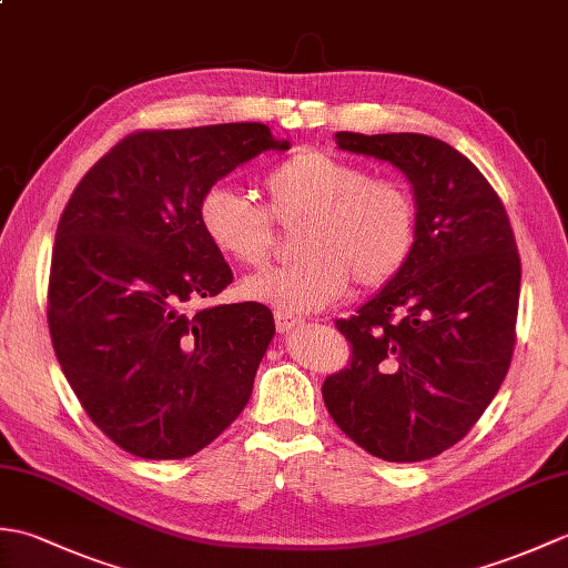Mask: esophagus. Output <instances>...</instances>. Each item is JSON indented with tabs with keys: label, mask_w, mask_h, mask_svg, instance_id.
<instances>
[{
	"label": "esophagus",
	"mask_w": 568,
	"mask_h": 568,
	"mask_svg": "<svg viewBox=\"0 0 568 568\" xmlns=\"http://www.w3.org/2000/svg\"><path fill=\"white\" fill-rule=\"evenodd\" d=\"M295 327H300V320H297V317L281 315V312H277V315H275V329H277V332L287 334V332H293Z\"/></svg>",
	"instance_id": "1"
}]
</instances>
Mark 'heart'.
I'll list each match as a JSON object with an SVG mask.
<instances>
[{
	"mask_svg": "<svg viewBox=\"0 0 568 568\" xmlns=\"http://www.w3.org/2000/svg\"><path fill=\"white\" fill-rule=\"evenodd\" d=\"M263 197L277 224L297 229L303 258L241 281V295L281 315H312L334 305L352 287H381L403 271L417 236V210L393 180H373L329 151H297L263 175ZM197 220L224 258L253 265L268 256L271 220L244 192L216 183L202 192Z\"/></svg>",
	"mask_w": 568,
	"mask_h": 568,
	"instance_id": "1",
	"label": "heart"
}]
</instances>
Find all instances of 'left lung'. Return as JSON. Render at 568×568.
I'll return each instance as SVG.
<instances>
[{
  "label": "left lung",
  "mask_w": 568,
  "mask_h": 568,
  "mask_svg": "<svg viewBox=\"0 0 568 568\" xmlns=\"http://www.w3.org/2000/svg\"><path fill=\"white\" fill-rule=\"evenodd\" d=\"M336 146L395 165L417 236L403 271L336 327L352 366L322 385L332 419L385 462H425L476 425L510 368L520 256L478 168L425 134H352Z\"/></svg>",
  "instance_id": "left-lung-1"
}]
</instances>
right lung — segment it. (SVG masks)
<instances>
[{"mask_svg":"<svg viewBox=\"0 0 568 568\" xmlns=\"http://www.w3.org/2000/svg\"><path fill=\"white\" fill-rule=\"evenodd\" d=\"M287 149L256 122L139 131L68 200L48 329L84 413L124 452L192 456L246 407L275 322L258 303L185 310L234 277L202 232L197 202L236 165Z\"/></svg>","mask_w":568,"mask_h":568,"instance_id":"1","label":"right lung"}]
</instances>
